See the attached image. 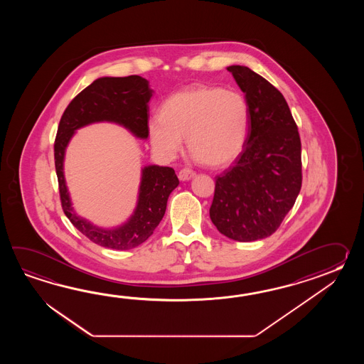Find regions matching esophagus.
I'll return each mask as SVG.
<instances>
[{
    "label": "esophagus",
    "instance_id": "1",
    "mask_svg": "<svg viewBox=\"0 0 364 364\" xmlns=\"http://www.w3.org/2000/svg\"><path fill=\"white\" fill-rule=\"evenodd\" d=\"M195 176H196V173L191 171V169H182V171L178 173V178L181 179V181H190V179H193Z\"/></svg>",
    "mask_w": 364,
    "mask_h": 364
}]
</instances>
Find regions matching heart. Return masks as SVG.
I'll use <instances>...</instances> for the list:
<instances>
[{"label":"heart","mask_w":364,"mask_h":364,"mask_svg":"<svg viewBox=\"0 0 364 364\" xmlns=\"http://www.w3.org/2000/svg\"><path fill=\"white\" fill-rule=\"evenodd\" d=\"M251 122L248 101L242 93L215 85H195L164 101L159 118L148 122V138L156 152L174 159L188 149L209 166H226L240 157Z\"/></svg>","instance_id":"1"}]
</instances>
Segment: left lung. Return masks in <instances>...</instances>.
<instances>
[{"instance_id":"1","label":"left lung","mask_w":364,"mask_h":364,"mask_svg":"<svg viewBox=\"0 0 364 364\" xmlns=\"http://www.w3.org/2000/svg\"><path fill=\"white\" fill-rule=\"evenodd\" d=\"M232 73L251 110L247 141L229 169L217 176L209 216L238 242L263 240L279 229L302 186L301 138L285 97L246 66Z\"/></svg>"}]
</instances>
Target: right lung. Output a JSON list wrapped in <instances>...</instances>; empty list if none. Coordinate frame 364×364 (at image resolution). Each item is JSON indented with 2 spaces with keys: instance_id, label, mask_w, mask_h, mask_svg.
<instances>
[{
  "instance_id": "1",
  "label": "right lung",
  "mask_w": 364,
  "mask_h": 364,
  "mask_svg": "<svg viewBox=\"0 0 364 364\" xmlns=\"http://www.w3.org/2000/svg\"><path fill=\"white\" fill-rule=\"evenodd\" d=\"M152 95L147 79L139 75L99 77L70 102L60 121L55 163L62 208L79 232L102 247L130 250L146 242L163 220L169 195L179 185L177 174L169 166L141 168L138 200L132 216L114 228H100L73 208L63 171L66 148L77 130L97 122L119 124L135 138L147 139L148 102Z\"/></svg>"
}]
</instances>
